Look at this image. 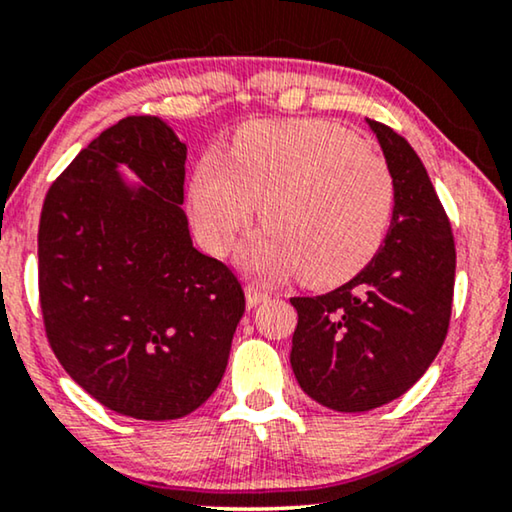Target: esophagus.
Wrapping results in <instances>:
<instances>
[{
  "label": "esophagus",
  "instance_id": "esophagus-1",
  "mask_svg": "<svg viewBox=\"0 0 512 512\" xmlns=\"http://www.w3.org/2000/svg\"><path fill=\"white\" fill-rule=\"evenodd\" d=\"M263 300H268V291H263L258 284L247 286V305H249V307L261 305Z\"/></svg>",
  "mask_w": 512,
  "mask_h": 512
}]
</instances>
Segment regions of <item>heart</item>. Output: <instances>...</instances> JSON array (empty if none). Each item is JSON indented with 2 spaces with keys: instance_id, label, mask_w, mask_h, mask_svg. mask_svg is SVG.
I'll list each match as a JSON object with an SVG mask.
<instances>
[{
  "instance_id": "1",
  "label": "heart",
  "mask_w": 512,
  "mask_h": 512,
  "mask_svg": "<svg viewBox=\"0 0 512 512\" xmlns=\"http://www.w3.org/2000/svg\"><path fill=\"white\" fill-rule=\"evenodd\" d=\"M261 202L268 228L242 251V263L263 277L305 268L314 284H338L382 247L396 181L387 160L342 125L254 123L228 156L209 151L195 165L191 207L202 244L226 254Z\"/></svg>"
}]
</instances>
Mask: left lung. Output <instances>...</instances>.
<instances>
[{"instance_id":"1","label":"left lung","mask_w":512,"mask_h":512,"mask_svg":"<svg viewBox=\"0 0 512 512\" xmlns=\"http://www.w3.org/2000/svg\"><path fill=\"white\" fill-rule=\"evenodd\" d=\"M368 125L396 181L389 233L347 284L291 298L293 373L307 396L338 412H368L403 396L436 359L452 314L450 219L415 149L389 125Z\"/></svg>"}]
</instances>
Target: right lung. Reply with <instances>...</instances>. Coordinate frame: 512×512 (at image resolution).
<instances>
[{"label": "right lung", "instance_id": "add662e5", "mask_svg": "<svg viewBox=\"0 0 512 512\" xmlns=\"http://www.w3.org/2000/svg\"><path fill=\"white\" fill-rule=\"evenodd\" d=\"M184 165L170 125L128 116L55 179L39 221L51 349L104 408L149 422L191 415L214 394L244 314L237 277L193 247Z\"/></svg>", "mask_w": 512, "mask_h": 512}]
</instances>
